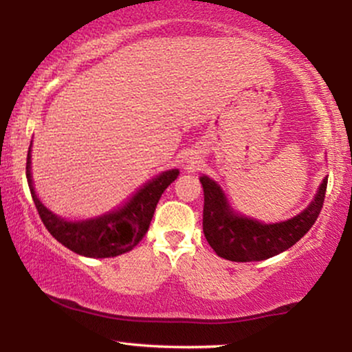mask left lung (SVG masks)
<instances>
[{
    "label": "left lung",
    "instance_id": "1",
    "mask_svg": "<svg viewBox=\"0 0 352 352\" xmlns=\"http://www.w3.org/2000/svg\"><path fill=\"white\" fill-rule=\"evenodd\" d=\"M204 187V233L218 256L230 261H261L285 252L300 241L313 227L324 204L328 179L322 180L316 197L300 215L281 223L263 225L232 212L220 187L200 177Z\"/></svg>",
    "mask_w": 352,
    "mask_h": 352
}]
</instances>
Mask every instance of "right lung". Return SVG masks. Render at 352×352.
<instances>
[{"label": "right lung", "mask_w": 352, "mask_h": 352, "mask_svg": "<svg viewBox=\"0 0 352 352\" xmlns=\"http://www.w3.org/2000/svg\"><path fill=\"white\" fill-rule=\"evenodd\" d=\"M30 164V151H28V185H30L31 197H33L36 210L41 217L44 227L60 245L69 248L71 252L91 258H111L131 252L147 233L153 212H155L164 190L179 177V170L160 173L159 177L144 185L124 208L96 218V220L72 223V221L56 217L39 201L33 188Z\"/></svg>", "instance_id": "obj_1"}]
</instances>
